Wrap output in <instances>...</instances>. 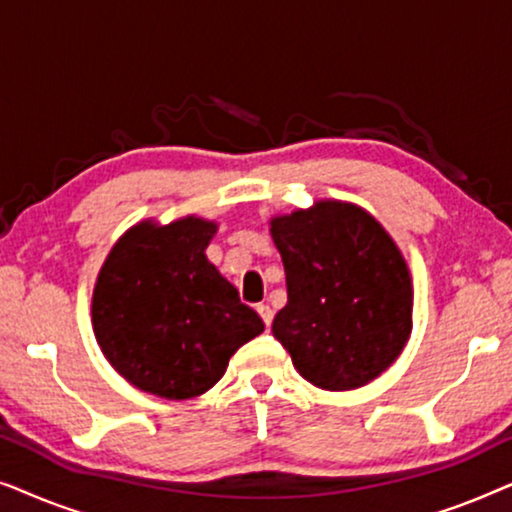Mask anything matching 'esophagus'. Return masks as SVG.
<instances>
[{"label":"esophagus","mask_w":512,"mask_h":512,"mask_svg":"<svg viewBox=\"0 0 512 512\" xmlns=\"http://www.w3.org/2000/svg\"><path fill=\"white\" fill-rule=\"evenodd\" d=\"M256 310H258V314H261L263 324H265V326H270V324H272V317H275V312L270 310V305H263V303H261V305L256 307Z\"/></svg>","instance_id":"esophagus-1"}]
</instances>
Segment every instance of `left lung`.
I'll return each instance as SVG.
<instances>
[{
    "mask_svg": "<svg viewBox=\"0 0 512 512\" xmlns=\"http://www.w3.org/2000/svg\"><path fill=\"white\" fill-rule=\"evenodd\" d=\"M289 300L272 333L298 373L328 391L375 380L412 331V284L401 251L361 207L317 202L270 221Z\"/></svg>",
    "mask_w": 512,
    "mask_h": 512,
    "instance_id": "8db88e82",
    "label": "left lung"
}]
</instances>
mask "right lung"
Returning <instances> with one entry per match:
<instances>
[{
    "instance_id": "1",
    "label": "right lung",
    "mask_w": 512,
    "mask_h": 512,
    "mask_svg": "<svg viewBox=\"0 0 512 512\" xmlns=\"http://www.w3.org/2000/svg\"><path fill=\"white\" fill-rule=\"evenodd\" d=\"M216 223H139L104 261L93 328L107 361L137 389L184 401L205 394L263 321L207 261Z\"/></svg>"
}]
</instances>
